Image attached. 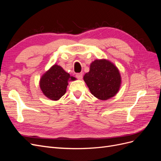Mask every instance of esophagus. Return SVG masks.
<instances>
[{
    "label": "esophagus",
    "mask_w": 161,
    "mask_h": 161,
    "mask_svg": "<svg viewBox=\"0 0 161 161\" xmlns=\"http://www.w3.org/2000/svg\"><path fill=\"white\" fill-rule=\"evenodd\" d=\"M76 77L78 79L81 80L82 79V73H79V74H76Z\"/></svg>",
    "instance_id": "esophagus-1"
}]
</instances>
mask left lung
<instances>
[{
	"label": "left lung",
	"instance_id": "left-lung-1",
	"mask_svg": "<svg viewBox=\"0 0 161 161\" xmlns=\"http://www.w3.org/2000/svg\"><path fill=\"white\" fill-rule=\"evenodd\" d=\"M83 80L96 98L104 101L118 93L121 85V77L118 68L109 60L97 59L90 64L89 72Z\"/></svg>",
	"mask_w": 161,
	"mask_h": 161
}]
</instances>
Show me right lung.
Listing matches in <instances>:
<instances>
[{"label":"right lung","mask_w":161,"mask_h":161,"mask_svg":"<svg viewBox=\"0 0 161 161\" xmlns=\"http://www.w3.org/2000/svg\"><path fill=\"white\" fill-rule=\"evenodd\" d=\"M76 79L66 72L57 64L52 66L40 80V87L43 94L52 101H58L64 95L69 81Z\"/></svg>","instance_id":"1"}]
</instances>
